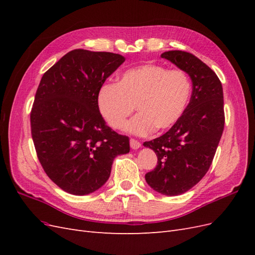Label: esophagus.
Here are the masks:
<instances>
[{"mask_svg": "<svg viewBox=\"0 0 255 255\" xmlns=\"http://www.w3.org/2000/svg\"><path fill=\"white\" fill-rule=\"evenodd\" d=\"M129 144H130V148H132L133 150L139 149L141 146V143L138 140H135V139H129Z\"/></svg>", "mask_w": 255, "mask_h": 255, "instance_id": "esophagus-1", "label": "esophagus"}]
</instances>
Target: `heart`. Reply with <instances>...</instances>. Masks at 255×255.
<instances>
[{"label":"heart","mask_w":255,"mask_h":255,"mask_svg":"<svg viewBox=\"0 0 255 255\" xmlns=\"http://www.w3.org/2000/svg\"><path fill=\"white\" fill-rule=\"evenodd\" d=\"M191 83L182 70L146 64L121 73L117 84L105 83L98 91L100 114L114 129L125 127L134 135H148L157 128H170L181 119L188 105Z\"/></svg>","instance_id":"b5f03b06"}]
</instances>
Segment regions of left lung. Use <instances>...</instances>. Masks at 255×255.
<instances>
[{
  "label": "left lung",
  "instance_id": "obj_1",
  "mask_svg": "<svg viewBox=\"0 0 255 255\" xmlns=\"http://www.w3.org/2000/svg\"><path fill=\"white\" fill-rule=\"evenodd\" d=\"M160 56L189 75L192 92L181 119L143 143L157 156V166L145 181L161 195L177 196L201 181L212 165L225 128L223 91L218 76L192 54L168 51Z\"/></svg>",
  "mask_w": 255,
  "mask_h": 255
}]
</instances>
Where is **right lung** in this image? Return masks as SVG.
<instances>
[{"label": "right lung", "instance_id": "right-lung-1", "mask_svg": "<svg viewBox=\"0 0 255 255\" xmlns=\"http://www.w3.org/2000/svg\"><path fill=\"white\" fill-rule=\"evenodd\" d=\"M125 60L120 54L76 49L52 66L38 86L30 113L37 156L69 194L101 188L115 157L129 152L128 137L106 126L97 103L100 87Z\"/></svg>", "mask_w": 255, "mask_h": 255}]
</instances>
